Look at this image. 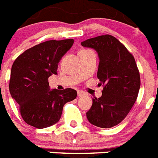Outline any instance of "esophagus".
Here are the masks:
<instances>
[{
  "label": "esophagus",
  "instance_id": "esophagus-1",
  "mask_svg": "<svg viewBox=\"0 0 158 158\" xmlns=\"http://www.w3.org/2000/svg\"><path fill=\"white\" fill-rule=\"evenodd\" d=\"M85 93L83 91H81V90H78L77 91V96L78 97H82V96H85Z\"/></svg>",
  "mask_w": 158,
  "mask_h": 158
}]
</instances>
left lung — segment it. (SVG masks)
Returning <instances> with one entry per match:
<instances>
[{"mask_svg": "<svg viewBox=\"0 0 158 158\" xmlns=\"http://www.w3.org/2000/svg\"><path fill=\"white\" fill-rule=\"evenodd\" d=\"M81 46L98 54L97 77L104 86L100 98H93V105L86 112L88 120L98 127H113L126 118L138 97L141 82L135 60L110 35L89 39L81 42Z\"/></svg>", "mask_w": 158, "mask_h": 158, "instance_id": "obj_1", "label": "left lung"}]
</instances>
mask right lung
Returning <instances> with one entry per match:
<instances>
[{
  "label": "right lung",
  "mask_w": 158,
  "mask_h": 158,
  "mask_svg": "<svg viewBox=\"0 0 158 158\" xmlns=\"http://www.w3.org/2000/svg\"><path fill=\"white\" fill-rule=\"evenodd\" d=\"M73 43V39L46 41L25 51L12 64L9 92L30 126L43 129L57 123L65 104L77 97L74 89H51L48 82Z\"/></svg>",
  "instance_id": "obj_1"
}]
</instances>
